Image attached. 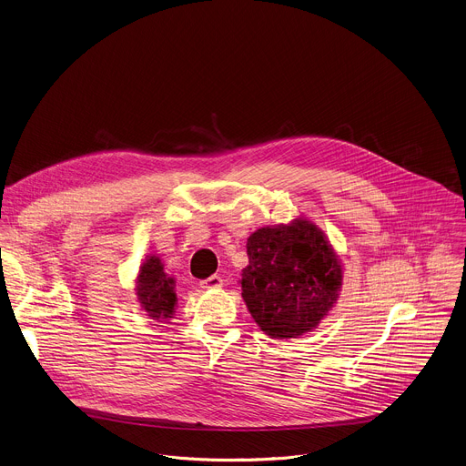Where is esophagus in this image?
Returning a JSON list of instances; mask_svg holds the SVG:
<instances>
[{"instance_id": "obj_1", "label": "esophagus", "mask_w": 466, "mask_h": 466, "mask_svg": "<svg viewBox=\"0 0 466 466\" xmlns=\"http://www.w3.org/2000/svg\"><path fill=\"white\" fill-rule=\"evenodd\" d=\"M223 284V279L219 278V276H210V278H207V279L201 280V286L203 288H219Z\"/></svg>"}]
</instances>
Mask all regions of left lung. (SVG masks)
Returning <instances> with one entry per match:
<instances>
[{
	"label": "left lung",
	"instance_id": "obj_1",
	"mask_svg": "<svg viewBox=\"0 0 466 466\" xmlns=\"http://www.w3.org/2000/svg\"><path fill=\"white\" fill-rule=\"evenodd\" d=\"M241 295L272 339H297L333 308L342 268L324 232L311 221L265 227L247 241Z\"/></svg>",
	"mask_w": 466,
	"mask_h": 466
}]
</instances>
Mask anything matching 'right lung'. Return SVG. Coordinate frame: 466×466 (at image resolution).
Wrapping results in <instances>:
<instances>
[{"label":"right lung","mask_w":466,"mask_h":466,"mask_svg":"<svg viewBox=\"0 0 466 466\" xmlns=\"http://www.w3.org/2000/svg\"><path fill=\"white\" fill-rule=\"evenodd\" d=\"M175 280L167 278L158 258H149L138 272L137 295L144 309L153 319H171L177 304Z\"/></svg>","instance_id":"obj_1"}]
</instances>
